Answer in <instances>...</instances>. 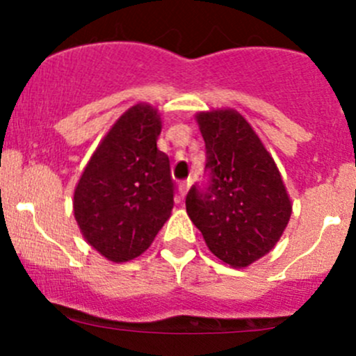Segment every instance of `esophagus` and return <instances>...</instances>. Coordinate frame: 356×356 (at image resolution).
I'll list each match as a JSON object with an SVG mask.
<instances>
[{"label":"esophagus","mask_w":356,"mask_h":356,"mask_svg":"<svg viewBox=\"0 0 356 356\" xmlns=\"http://www.w3.org/2000/svg\"><path fill=\"white\" fill-rule=\"evenodd\" d=\"M189 186H191V181H181L179 182V193H181V196H186V193H188Z\"/></svg>","instance_id":"1"}]
</instances>
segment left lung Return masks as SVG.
I'll list each match as a JSON object with an SVG mask.
<instances>
[{"label": "left lung", "mask_w": 356, "mask_h": 356, "mask_svg": "<svg viewBox=\"0 0 356 356\" xmlns=\"http://www.w3.org/2000/svg\"><path fill=\"white\" fill-rule=\"evenodd\" d=\"M198 124L208 181L189 189L186 210L215 257L248 267L284 232L289 196L272 156L238 111L200 113Z\"/></svg>", "instance_id": "left-lung-1"}]
</instances>
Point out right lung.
Listing matches in <instances>:
<instances>
[{
	"label": "right lung",
	"instance_id": "right-lung-1",
	"mask_svg": "<svg viewBox=\"0 0 356 356\" xmlns=\"http://www.w3.org/2000/svg\"><path fill=\"white\" fill-rule=\"evenodd\" d=\"M161 122L149 105L125 111L98 146L75 188L82 234L111 261L139 257L174 208L170 160L156 148Z\"/></svg>",
	"mask_w": 356,
	"mask_h": 356
}]
</instances>
